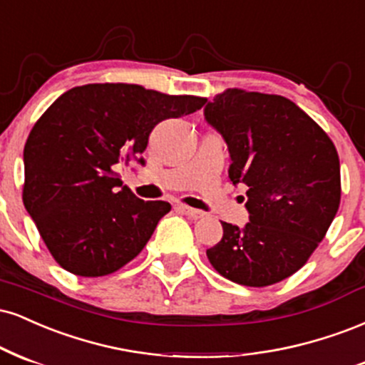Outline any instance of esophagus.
I'll use <instances>...</instances> for the list:
<instances>
[{"label":"esophagus","mask_w":365,"mask_h":365,"mask_svg":"<svg viewBox=\"0 0 365 365\" xmlns=\"http://www.w3.org/2000/svg\"><path fill=\"white\" fill-rule=\"evenodd\" d=\"M178 210L184 215H187L190 218H195V220H198V218H203L205 213L200 212V210L196 208H191V207H186V205H178Z\"/></svg>","instance_id":"34e87169"}]
</instances>
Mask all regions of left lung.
Listing matches in <instances>:
<instances>
[{
  "label": "left lung",
  "mask_w": 365,
  "mask_h": 365,
  "mask_svg": "<svg viewBox=\"0 0 365 365\" xmlns=\"http://www.w3.org/2000/svg\"><path fill=\"white\" fill-rule=\"evenodd\" d=\"M229 147V178L246 184L250 222H222L207 250L212 267L239 285L267 287L301 269L340 207V160L333 141L282 96L229 88L205 107Z\"/></svg>",
  "instance_id": "8db88e82"
}]
</instances>
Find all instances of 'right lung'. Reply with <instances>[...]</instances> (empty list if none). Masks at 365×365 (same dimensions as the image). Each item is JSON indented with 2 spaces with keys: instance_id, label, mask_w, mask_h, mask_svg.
Here are the masks:
<instances>
[{
  "instance_id": "1",
  "label": "right lung",
  "mask_w": 365,
  "mask_h": 365,
  "mask_svg": "<svg viewBox=\"0 0 365 365\" xmlns=\"http://www.w3.org/2000/svg\"><path fill=\"white\" fill-rule=\"evenodd\" d=\"M205 102L141 85L88 83L49 106L25 143L21 198L59 267L104 277L140 255L170 205L136 198L115 170L145 164L153 128Z\"/></svg>"
}]
</instances>
